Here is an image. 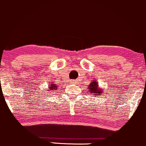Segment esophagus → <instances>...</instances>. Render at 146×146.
I'll use <instances>...</instances> for the list:
<instances>
[{"label": "esophagus", "instance_id": "1", "mask_svg": "<svg viewBox=\"0 0 146 146\" xmlns=\"http://www.w3.org/2000/svg\"><path fill=\"white\" fill-rule=\"evenodd\" d=\"M74 82H75V81H74V82H73V83H74Z\"/></svg>", "mask_w": 146, "mask_h": 146}]
</instances>
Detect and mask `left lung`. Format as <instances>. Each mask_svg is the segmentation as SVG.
<instances>
[{
	"mask_svg": "<svg viewBox=\"0 0 146 146\" xmlns=\"http://www.w3.org/2000/svg\"><path fill=\"white\" fill-rule=\"evenodd\" d=\"M88 89H89V91L92 94V95H94V96L102 95V93L104 92L102 88L99 87V84H98L96 80H94L93 82H91Z\"/></svg>",
	"mask_w": 146,
	"mask_h": 146,
	"instance_id": "1",
	"label": "left lung"
}]
</instances>
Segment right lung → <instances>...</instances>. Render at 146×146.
<instances>
[{"label":"right lung","instance_id":"add662e5","mask_svg":"<svg viewBox=\"0 0 146 146\" xmlns=\"http://www.w3.org/2000/svg\"><path fill=\"white\" fill-rule=\"evenodd\" d=\"M50 89H49V92H52V91H55L57 89V86L56 85H54V84L52 83L51 85H50Z\"/></svg>","mask_w":146,"mask_h":146}]
</instances>
